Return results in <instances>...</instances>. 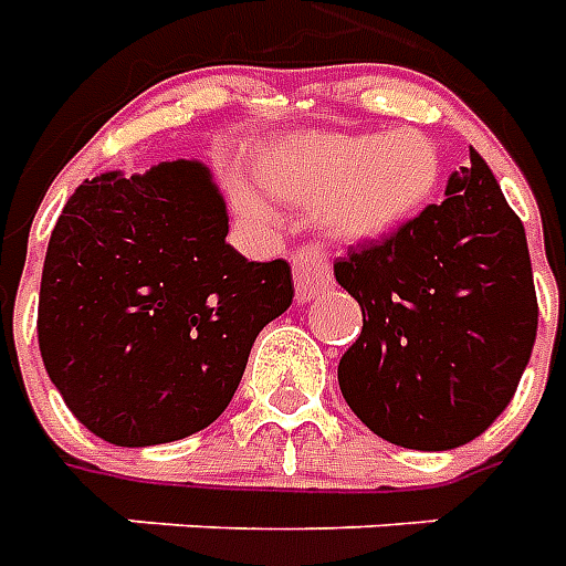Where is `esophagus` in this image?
I'll return each instance as SVG.
<instances>
[{
	"label": "esophagus",
	"mask_w": 566,
	"mask_h": 566,
	"mask_svg": "<svg viewBox=\"0 0 566 566\" xmlns=\"http://www.w3.org/2000/svg\"><path fill=\"white\" fill-rule=\"evenodd\" d=\"M294 284H296V300L306 303L312 296H318L321 291H327L333 284L331 260L327 254L315 245H306L296 251L294 258Z\"/></svg>",
	"instance_id": "1"
}]
</instances>
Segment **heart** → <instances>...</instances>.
Here are the masks:
<instances>
[{
  "label": "heart",
  "mask_w": 566,
  "mask_h": 566,
  "mask_svg": "<svg viewBox=\"0 0 566 566\" xmlns=\"http://www.w3.org/2000/svg\"><path fill=\"white\" fill-rule=\"evenodd\" d=\"M260 175L339 239H376L424 209L439 178L437 148L418 133H348L306 136L260 160ZM248 221H270L258 190L233 187Z\"/></svg>",
  "instance_id": "b5f03b06"
}]
</instances>
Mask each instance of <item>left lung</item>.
Segmentation results:
<instances>
[{
	"instance_id": "1",
	"label": "left lung",
	"mask_w": 566,
	"mask_h": 566,
	"mask_svg": "<svg viewBox=\"0 0 566 566\" xmlns=\"http://www.w3.org/2000/svg\"><path fill=\"white\" fill-rule=\"evenodd\" d=\"M333 272L364 312L339 388L373 433L446 451L497 421L534 352L539 306L522 218L479 150L439 206L348 248Z\"/></svg>"
}]
</instances>
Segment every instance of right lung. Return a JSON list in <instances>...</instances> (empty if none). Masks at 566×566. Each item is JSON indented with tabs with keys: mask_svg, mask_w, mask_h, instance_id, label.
<instances>
[{
	"mask_svg": "<svg viewBox=\"0 0 566 566\" xmlns=\"http://www.w3.org/2000/svg\"><path fill=\"white\" fill-rule=\"evenodd\" d=\"M227 206L202 163L108 172L69 197L44 254L39 348L72 416L115 446L209 427L258 333L294 300L287 260L223 242Z\"/></svg>",
	"mask_w": 566,
	"mask_h": 566,
	"instance_id": "obj_1",
	"label": "right lung"
}]
</instances>
